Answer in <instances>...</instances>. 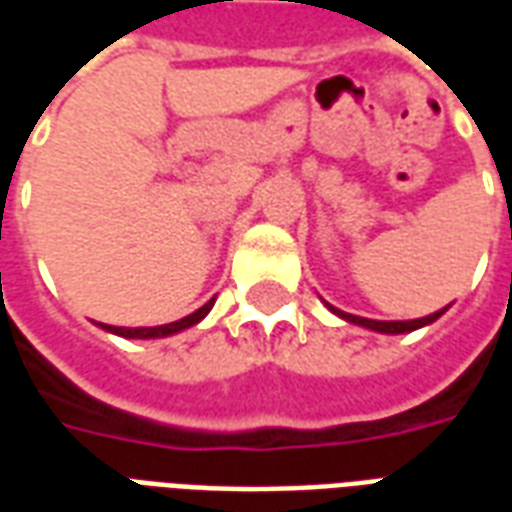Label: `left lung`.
Instances as JSON below:
<instances>
[{
    "mask_svg": "<svg viewBox=\"0 0 512 512\" xmlns=\"http://www.w3.org/2000/svg\"><path fill=\"white\" fill-rule=\"evenodd\" d=\"M326 307H329V312H334L337 318H343L345 323H354V326H362V329H370V332H378V334H408L414 332V329H422V326H428V323L439 321L441 315L447 312V307L439 312H430V315H425V318H417V321H370V318H359V315H351V312H343L337 310V307H332L329 301H326Z\"/></svg>",
    "mask_w": 512,
    "mask_h": 512,
    "instance_id": "8db88e82",
    "label": "left lung"
}]
</instances>
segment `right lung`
Segmentation results:
<instances>
[{
	"mask_svg": "<svg viewBox=\"0 0 512 512\" xmlns=\"http://www.w3.org/2000/svg\"><path fill=\"white\" fill-rule=\"evenodd\" d=\"M213 307V299L208 304H202L200 310H194L191 315L186 318H180V321H172V323H164V326H136V329H128V326H109V323H98L104 332H112L117 337H126V340H158V337H172V334L178 332H186L191 326H197V323L211 312Z\"/></svg>",
	"mask_w": 512,
	"mask_h": 512,
	"instance_id": "1",
	"label": "right lung"
}]
</instances>
